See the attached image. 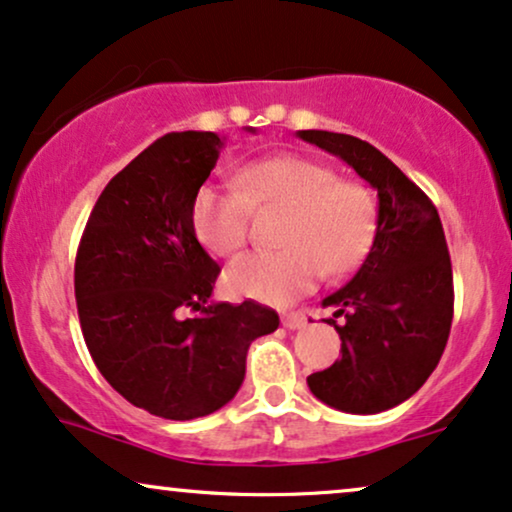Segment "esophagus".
Instances as JSON below:
<instances>
[{"instance_id": "1", "label": "esophagus", "mask_w": 512, "mask_h": 512, "mask_svg": "<svg viewBox=\"0 0 512 512\" xmlns=\"http://www.w3.org/2000/svg\"><path fill=\"white\" fill-rule=\"evenodd\" d=\"M283 326L295 331V328H304L307 326V314H283Z\"/></svg>"}]
</instances>
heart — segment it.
Listing matches in <instances>:
<instances>
[{
  "label": "heart",
  "instance_id": "heart-1",
  "mask_svg": "<svg viewBox=\"0 0 512 512\" xmlns=\"http://www.w3.org/2000/svg\"><path fill=\"white\" fill-rule=\"evenodd\" d=\"M241 189L208 184L196 193L191 222L212 255L229 257L248 243L252 208H290L283 250L248 252L226 269L231 295L286 304L309 293L321 274L345 276L371 250L378 203L368 186L304 155H274L245 165Z\"/></svg>",
  "mask_w": 512,
  "mask_h": 512
}]
</instances>
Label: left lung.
<instances>
[{"instance_id":"left-lung-1","label":"left lung","mask_w":512,"mask_h":512,"mask_svg":"<svg viewBox=\"0 0 512 512\" xmlns=\"http://www.w3.org/2000/svg\"><path fill=\"white\" fill-rule=\"evenodd\" d=\"M297 137L338 155L378 191V229L357 274L323 300L342 359L307 378L345 413H380L416 394L442 359L454 319V274L432 200L378 148L349 134ZM341 323H337V319Z\"/></svg>"}]
</instances>
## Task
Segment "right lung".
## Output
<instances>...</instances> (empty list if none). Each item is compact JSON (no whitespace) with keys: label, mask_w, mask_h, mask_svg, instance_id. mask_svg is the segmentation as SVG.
Instances as JSON below:
<instances>
[{"label":"right lung","mask_w":512,"mask_h":512,"mask_svg":"<svg viewBox=\"0 0 512 512\" xmlns=\"http://www.w3.org/2000/svg\"><path fill=\"white\" fill-rule=\"evenodd\" d=\"M219 148L215 132L153 141L101 191L75 257L77 316L96 368L129 404L167 420L222 409L252 340L278 328L255 300L210 302L222 269L198 243L191 205Z\"/></svg>","instance_id":"1"}]
</instances>
